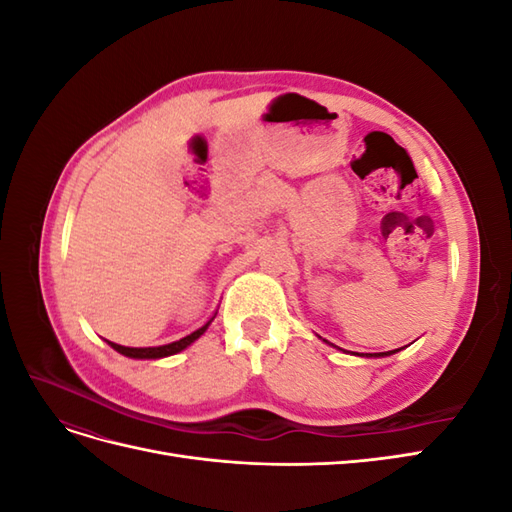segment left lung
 I'll return each instance as SVG.
<instances>
[{
	"label": "left lung",
	"instance_id": "8db88e82",
	"mask_svg": "<svg viewBox=\"0 0 512 512\" xmlns=\"http://www.w3.org/2000/svg\"><path fill=\"white\" fill-rule=\"evenodd\" d=\"M399 350V348H397ZM397 350H391V352H374V354H359V356H389V354H395Z\"/></svg>",
	"mask_w": 512,
	"mask_h": 512
}]
</instances>
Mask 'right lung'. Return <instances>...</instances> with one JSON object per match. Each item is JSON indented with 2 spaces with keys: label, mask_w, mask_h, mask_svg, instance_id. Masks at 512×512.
I'll use <instances>...</instances> for the list:
<instances>
[{
  "label": "right lung",
  "mask_w": 512,
  "mask_h": 512,
  "mask_svg": "<svg viewBox=\"0 0 512 512\" xmlns=\"http://www.w3.org/2000/svg\"><path fill=\"white\" fill-rule=\"evenodd\" d=\"M213 318H215V316H213ZM213 318H211V320H207V322L203 324V327L196 329L194 333H190V335H185V337L177 339V342L164 344V346H153V348H128V346H119V344H113V342H108V346L115 348V350H117V352H121L123 356H130V359H164V356L177 354V352H181V350L188 348L190 344H194L196 339L209 329V324L213 322Z\"/></svg>",
  "instance_id": "obj_1"
}]
</instances>
